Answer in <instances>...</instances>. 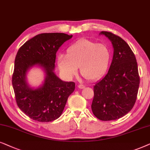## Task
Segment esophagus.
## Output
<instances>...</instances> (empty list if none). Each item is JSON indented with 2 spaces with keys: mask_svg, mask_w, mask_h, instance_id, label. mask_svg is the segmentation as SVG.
<instances>
[{
  "mask_svg": "<svg viewBox=\"0 0 150 150\" xmlns=\"http://www.w3.org/2000/svg\"><path fill=\"white\" fill-rule=\"evenodd\" d=\"M77 87H78L79 88H80V89H83V88H85V86L82 85V84H79L78 86H77Z\"/></svg>",
  "mask_w": 150,
  "mask_h": 150,
  "instance_id": "34e87169",
  "label": "esophagus"
}]
</instances>
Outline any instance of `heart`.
<instances>
[{
	"label": "heart",
	"instance_id": "heart-1",
	"mask_svg": "<svg viewBox=\"0 0 150 150\" xmlns=\"http://www.w3.org/2000/svg\"><path fill=\"white\" fill-rule=\"evenodd\" d=\"M110 51L103 43L81 39L68 48L67 55L57 56V66L67 79L76 75L79 67L81 75L89 80L98 79L108 68Z\"/></svg>",
	"mask_w": 150,
	"mask_h": 150
}]
</instances>
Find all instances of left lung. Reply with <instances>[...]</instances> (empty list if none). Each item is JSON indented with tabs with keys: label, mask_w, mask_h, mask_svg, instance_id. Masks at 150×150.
Wrapping results in <instances>:
<instances>
[{
	"label": "left lung",
	"mask_w": 150,
	"mask_h": 150,
	"mask_svg": "<svg viewBox=\"0 0 150 150\" xmlns=\"http://www.w3.org/2000/svg\"><path fill=\"white\" fill-rule=\"evenodd\" d=\"M113 47V57L106 75L94 86L92 111L101 121L120 119L132 109L139 91L135 55L126 42L111 32L101 31Z\"/></svg>",
	"instance_id": "1"
}]
</instances>
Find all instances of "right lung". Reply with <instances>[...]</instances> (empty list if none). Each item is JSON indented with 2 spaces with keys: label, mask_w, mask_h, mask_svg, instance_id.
<instances>
[{
  "label": "right lung",
  "mask_w": 150,
  "mask_h": 150,
  "mask_svg": "<svg viewBox=\"0 0 150 150\" xmlns=\"http://www.w3.org/2000/svg\"><path fill=\"white\" fill-rule=\"evenodd\" d=\"M72 37L63 33H41L26 42L18 51L12 77L16 100L19 108L33 120L49 122L58 119L75 90V83L62 81L54 72L57 51ZM35 66L45 73L44 81L36 89L26 79L28 72Z\"/></svg>",
  "instance_id": "add662e5"
}]
</instances>
